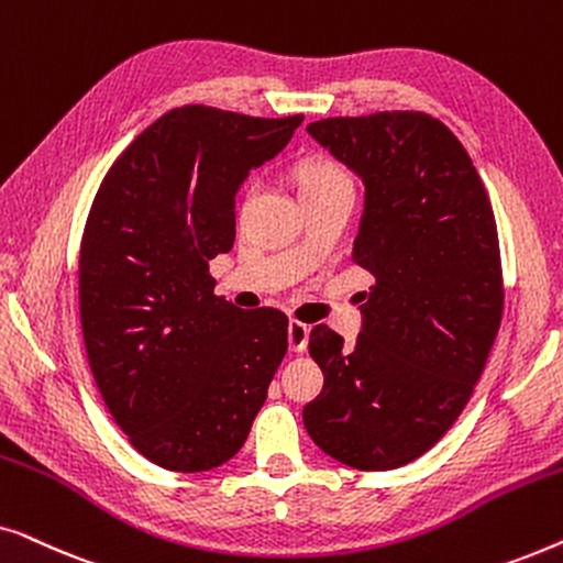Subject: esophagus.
Segmentation results:
<instances>
[{
    "mask_svg": "<svg viewBox=\"0 0 563 563\" xmlns=\"http://www.w3.org/2000/svg\"><path fill=\"white\" fill-rule=\"evenodd\" d=\"M307 343H310V325H305V322L299 320H291L289 322V349L291 351H305Z\"/></svg>",
    "mask_w": 563,
    "mask_h": 563,
    "instance_id": "1",
    "label": "esophagus"
}]
</instances>
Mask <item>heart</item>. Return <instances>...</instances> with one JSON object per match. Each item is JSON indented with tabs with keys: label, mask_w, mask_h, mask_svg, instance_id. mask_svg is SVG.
Instances as JSON below:
<instances>
[{
	"label": "heart",
	"mask_w": 563,
	"mask_h": 563,
	"mask_svg": "<svg viewBox=\"0 0 563 563\" xmlns=\"http://www.w3.org/2000/svg\"><path fill=\"white\" fill-rule=\"evenodd\" d=\"M297 187L302 199H312L330 195V191L353 187V181L349 172H345L338 161L328 156H314L305 158L302 164L297 166Z\"/></svg>",
	"instance_id": "1"
}]
</instances>
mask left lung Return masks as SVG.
Wrapping results in <instances>:
<instances>
[{"label":"left lung","instance_id":"1","mask_svg":"<svg viewBox=\"0 0 563 563\" xmlns=\"http://www.w3.org/2000/svg\"><path fill=\"white\" fill-rule=\"evenodd\" d=\"M307 133L364 179L351 258L376 282L356 349L312 328L325 384L305 428L341 464L387 472L449 433L487 364L505 307L495 212L464 145L426 112L325 118Z\"/></svg>","mask_w":563,"mask_h":563}]
</instances>
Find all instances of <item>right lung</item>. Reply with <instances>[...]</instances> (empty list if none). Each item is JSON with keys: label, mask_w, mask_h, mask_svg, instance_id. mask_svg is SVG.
I'll list each match as a JSON object with an SVG mask.
<instances>
[{"label": "right lung", "mask_w": 563, "mask_h": 563, "mask_svg": "<svg viewBox=\"0 0 563 563\" xmlns=\"http://www.w3.org/2000/svg\"><path fill=\"white\" fill-rule=\"evenodd\" d=\"M302 114L184 104L143 130L99 184L79 249L89 368L137 453L168 472L243 449L287 353V314L214 295L210 261L235 241V195Z\"/></svg>", "instance_id": "1"}]
</instances>
